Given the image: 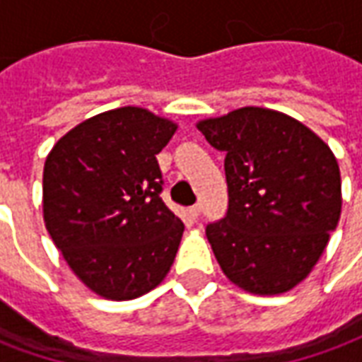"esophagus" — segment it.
<instances>
[{
  "instance_id": "esophagus-1",
  "label": "esophagus",
  "mask_w": 362,
  "mask_h": 362,
  "mask_svg": "<svg viewBox=\"0 0 362 362\" xmlns=\"http://www.w3.org/2000/svg\"><path fill=\"white\" fill-rule=\"evenodd\" d=\"M188 211H189V215H192V217H194V219H197V217H199V215H202V205H199V204L192 205V207H189Z\"/></svg>"
}]
</instances>
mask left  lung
I'll use <instances>...</instances> for the list:
<instances>
[{"instance_id":"8db88e82","label":"left lung","mask_w":362,"mask_h":362,"mask_svg":"<svg viewBox=\"0 0 362 362\" xmlns=\"http://www.w3.org/2000/svg\"><path fill=\"white\" fill-rule=\"evenodd\" d=\"M197 129L225 153L228 211L205 228L223 273L252 295L295 288L341 215L335 155L303 122L259 106L199 119Z\"/></svg>"}]
</instances>
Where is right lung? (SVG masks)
Returning a JSON list of instances; mask_svg holds the SVG:
<instances>
[{
    "label": "right lung",
    "instance_id": "obj_1",
    "mask_svg": "<svg viewBox=\"0 0 362 362\" xmlns=\"http://www.w3.org/2000/svg\"><path fill=\"white\" fill-rule=\"evenodd\" d=\"M178 124L139 106L96 114L52 147L42 215L56 248L83 285L132 300L165 279L184 223L160 199L157 155Z\"/></svg>",
    "mask_w": 362,
    "mask_h": 362
}]
</instances>
